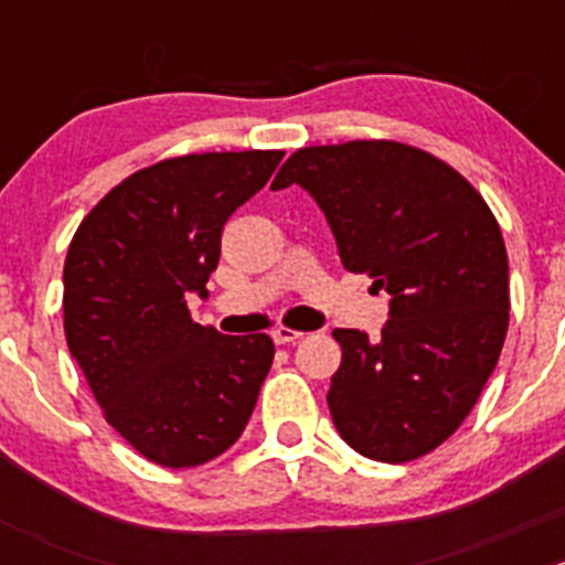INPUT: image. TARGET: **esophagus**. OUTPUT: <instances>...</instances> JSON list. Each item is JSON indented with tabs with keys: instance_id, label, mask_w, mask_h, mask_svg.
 <instances>
[{
	"instance_id": "34e87169",
	"label": "esophagus",
	"mask_w": 565,
	"mask_h": 565,
	"mask_svg": "<svg viewBox=\"0 0 565 565\" xmlns=\"http://www.w3.org/2000/svg\"><path fill=\"white\" fill-rule=\"evenodd\" d=\"M270 335H273V341H276V344H295L298 339H303V333H300V330L284 328V324H278V328L273 330Z\"/></svg>"
}]
</instances>
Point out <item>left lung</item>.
<instances>
[{
	"label": "left lung",
	"mask_w": 565,
	"mask_h": 565,
	"mask_svg": "<svg viewBox=\"0 0 565 565\" xmlns=\"http://www.w3.org/2000/svg\"><path fill=\"white\" fill-rule=\"evenodd\" d=\"M292 182L324 213L341 265L391 295L380 339L333 330L335 429L377 461L435 451L478 402L509 330V256L492 210L448 163L398 141L306 147L270 188Z\"/></svg>",
	"instance_id": "1"
}]
</instances>
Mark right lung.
<instances>
[{"instance_id":"add662e5","label":"right lung","mask_w":565,"mask_h":565,"mask_svg":"<svg viewBox=\"0 0 565 565\" xmlns=\"http://www.w3.org/2000/svg\"><path fill=\"white\" fill-rule=\"evenodd\" d=\"M284 152L169 158L106 193L65 259V335L108 424L150 461L196 467L237 443L273 363L265 333L193 322L221 232Z\"/></svg>"}]
</instances>
